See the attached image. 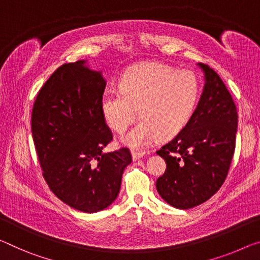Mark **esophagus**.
<instances>
[{
    "label": "esophagus",
    "instance_id": "34e87169",
    "mask_svg": "<svg viewBox=\"0 0 260 260\" xmlns=\"http://www.w3.org/2000/svg\"><path fill=\"white\" fill-rule=\"evenodd\" d=\"M131 154H133L134 160H138V159H141V158L144 157L145 152H143V151H131Z\"/></svg>",
    "mask_w": 260,
    "mask_h": 260
}]
</instances>
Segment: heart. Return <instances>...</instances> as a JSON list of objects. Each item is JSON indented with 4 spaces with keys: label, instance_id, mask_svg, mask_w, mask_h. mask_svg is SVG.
<instances>
[{
    "label": "heart",
    "instance_id": "heart-1",
    "mask_svg": "<svg viewBox=\"0 0 260 260\" xmlns=\"http://www.w3.org/2000/svg\"><path fill=\"white\" fill-rule=\"evenodd\" d=\"M199 94V80L193 72L144 62L125 72L121 89L105 90L101 109L108 124L118 134L126 131L141 113L142 121L122 141L144 147L158 135L166 139L180 133L194 113Z\"/></svg>",
    "mask_w": 260,
    "mask_h": 260
}]
</instances>
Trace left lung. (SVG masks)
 <instances>
[{
	"label": "left lung",
	"mask_w": 260,
	"mask_h": 260,
	"mask_svg": "<svg viewBox=\"0 0 260 260\" xmlns=\"http://www.w3.org/2000/svg\"><path fill=\"white\" fill-rule=\"evenodd\" d=\"M198 65L206 82L197 109L180 133L157 151L167 166L155 187L178 209L201 205L221 188L236 144V105L216 72Z\"/></svg>",
	"instance_id": "left-lung-1"
}]
</instances>
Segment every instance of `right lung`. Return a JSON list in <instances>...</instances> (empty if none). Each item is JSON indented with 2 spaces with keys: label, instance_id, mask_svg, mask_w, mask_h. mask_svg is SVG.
I'll list each match as a JSON object with an SVG mask.
<instances>
[{
  "label": "right lung",
  "instance_id": "right-lung-1",
  "mask_svg": "<svg viewBox=\"0 0 260 260\" xmlns=\"http://www.w3.org/2000/svg\"><path fill=\"white\" fill-rule=\"evenodd\" d=\"M106 80L85 60L63 63L36 98L31 131L43 177L72 208L96 213L119 193L133 161L129 149L103 152L113 141L101 109Z\"/></svg>",
  "mask_w": 260,
  "mask_h": 260
}]
</instances>
